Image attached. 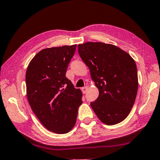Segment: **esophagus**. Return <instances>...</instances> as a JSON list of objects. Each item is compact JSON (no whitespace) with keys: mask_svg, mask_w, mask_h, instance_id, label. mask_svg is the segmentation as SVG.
Here are the masks:
<instances>
[{"mask_svg":"<svg viewBox=\"0 0 160 160\" xmlns=\"http://www.w3.org/2000/svg\"><path fill=\"white\" fill-rule=\"evenodd\" d=\"M88 87H87V86L82 88V92L83 94H85V93L87 92V91H88Z\"/></svg>","mask_w":160,"mask_h":160,"instance_id":"34e87169","label":"esophagus"}]
</instances>
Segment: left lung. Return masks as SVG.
<instances>
[{
	"label": "left lung",
	"mask_w": 160,
	"mask_h": 160,
	"mask_svg": "<svg viewBox=\"0 0 160 160\" xmlns=\"http://www.w3.org/2000/svg\"><path fill=\"white\" fill-rule=\"evenodd\" d=\"M78 47L99 92L97 99L90 103L93 110L107 125L120 123L129 114L137 94L134 60L127 52L111 44L87 42Z\"/></svg>",
	"instance_id": "obj_1"
}]
</instances>
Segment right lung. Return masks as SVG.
Returning <instances> with one entry per match:
<instances>
[{
  "instance_id": "right-lung-1",
  "label": "right lung",
  "mask_w": 160,
  "mask_h": 160,
  "mask_svg": "<svg viewBox=\"0 0 160 160\" xmlns=\"http://www.w3.org/2000/svg\"><path fill=\"white\" fill-rule=\"evenodd\" d=\"M77 45L43 49L30 62L26 72L28 103L46 129L66 133L73 128L82 94L66 72Z\"/></svg>"
}]
</instances>
